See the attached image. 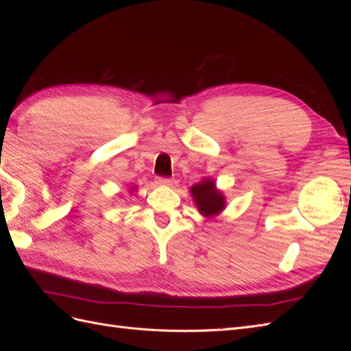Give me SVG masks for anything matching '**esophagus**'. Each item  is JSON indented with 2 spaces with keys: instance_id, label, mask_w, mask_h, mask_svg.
I'll return each instance as SVG.
<instances>
[{
  "instance_id": "obj_1",
  "label": "esophagus",
  "mask_w": 351,
  "mask_h": 351,
  "mask_svg": "<svg viewBox=\"0 0 351 351\" xmlns=\"http://www.w3.org/2000/svg\"><path fill=\"white\" fill-rule=\"evenodd\" d=\"M156 184L158 186H173V182H171V178L156 177Z\"/></svg>"
}]
</instances>
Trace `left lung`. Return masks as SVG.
Masks as SVG:
<instances>
[{
	"label": "left lung",
	"mask_w": 351,
	"mask_h": 351,
	"mask_svg": "<svg viewBox=\"0 0 351 351\" xmlns=\"http://www.w3.org/2000/svg\"><path fill=\"white\" fill-rule=\"evenodd\" d=\"M190 195L202 217L214 218L226 209V196L217 187L215 182L209 177L200 180L199 183L190 187Z\"/></svg>",
	"instance_id": "obj_1"
}]
</instances>
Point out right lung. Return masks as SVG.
I'll list each match as a JSON object with an SVG mask.
<instances>
[{"label": "right lung", "mask_w": 351, "mask_h": 351, "mask_svg": "<svg viewBox=\"0 0 351 351\" xmlns=\"http://www.w3.org/2000/svg\"><path fill=\"white\" fill-rule=\"evenodd\" d=\"M136 190H137V186H133V187L129 190V193H130V195H133V193L136 192Z\"/></svg>", "instance_id": "right-lung-1"}]
</instances>
